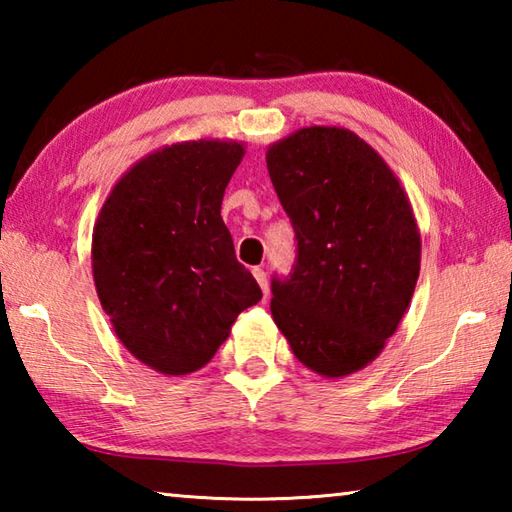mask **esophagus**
<instances>
[{"label": "esophagus", "mask_w": 512, "mask_h": 512, "mask_svg": "<svg viewBox=\"0 0 512 512\" xmlns=\"http://www.w3.org/2000/svg\"><path fill=\"white\" fill-rule=\"evenodd\" d=\"M253 275H255V280H257L259 287H262V293H264V296H268V282H266V273H264V268L255 266V268H253Z\"/></svg>", "instance_id": "obj_1"}]
</instances>
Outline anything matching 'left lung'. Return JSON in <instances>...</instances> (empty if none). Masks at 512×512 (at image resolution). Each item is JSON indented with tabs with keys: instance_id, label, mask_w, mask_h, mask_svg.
<instances>
[{
	"instance_id": "8db88e82",
	"label": "left lung",
	"mask_w": 512,
	"mask_h": 512,
	"mask_svg": "<svg viewBox=\"0 0 512 512\" xmlns=\"http://www.w3.org/2000/svg\"><path fill=\"white\" fill-rule=\"evenodd\" d=\"M266 167L298 239L293 271L271 282L275 325L309 370L352 375L384 350L418 282L409 198L348 128H300L268 146Z\"/></svg>"
}]
</instances>
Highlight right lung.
<instances>
[{
    "label": "right lung",
    "mask_w": 512,
    "mask_h": 512,
    "mask_svg": "<svg viewBox=\"0 0 512 512\" xmlns=\"http://www.w3.org/2000/svg\"><path fill=\"white\" fill-rule=\"evenodd\" d=\"M244 144H171L133 164L92 232V273L119 341L162 375L203 368L262 289L237 262L221 203Z\"/></svg>",
    "instance_id": "right-lung-1"
}]
</instances>
